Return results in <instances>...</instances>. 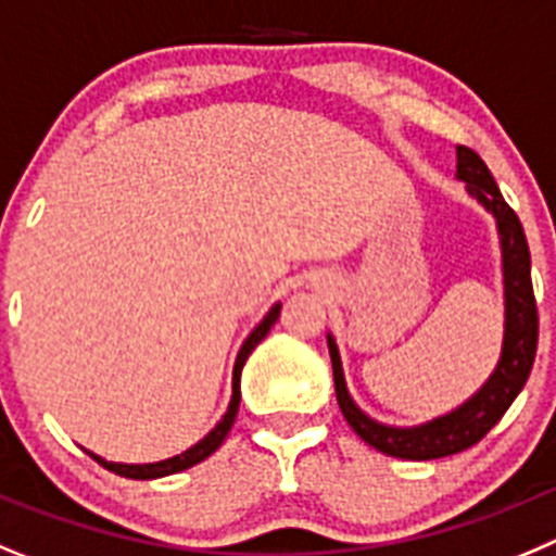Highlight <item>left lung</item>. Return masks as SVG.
Returning <instances> with one entry per match:
<instances>
[{"instance_id": "1", "label": "left lung", "mask_w": 556, "mask_h": 556, "mask_svg": "<svg viewBox=\"0 0 556 556\" xmlns=\"http://www.w3.org/2000/svg\"><path fill=\"white\" fill-rule=\"evenodd\" d=\"M457 179L465 182L468 197L477 199L490 216L496 218L498 243H502L504 274V338L502 354L482 388L465 399L457 409L438 415L418 427H390L377 421L354 404L343 377L338 343L327 334L329 357H332L334 396L349 427L377 452L399 459H438L465 452L496 427L515 396L527 384L538 352V304L532 293V257L515 210L504 202L496 179L488 172L484 160L473 149L457 147Z\"/></svg>"}]
</instances>
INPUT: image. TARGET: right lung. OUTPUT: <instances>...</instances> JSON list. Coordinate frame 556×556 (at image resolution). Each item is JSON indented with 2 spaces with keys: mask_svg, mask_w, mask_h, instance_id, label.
Returning <instances> with one entry per match:
<instances>
[{
  "mask_svg": "<svg viewBox=\"0 0 556 556\" xmlns=\"http://www.w3.org/2000/svg\"><path fill=\"white\" fill-rule=\"evenodd\" d=\"M279 307L282 304H274L271 309L266 313V318L257 324V327L249 332V338L243 340V346L241 352H238V357H235V368H232V399H229V407L227 413H224L222 421L216 424V427L210 429L207 434H204L199 443H193L188 452L177 454V457H168V459H160V463H143V465H135V463H108V459H102L99 454L88 452L91 454L93 459H97L99 465H104L108 471L118 473V477H127V479H160V477H168V473H179L185 471V468H191V465L202 463L204 457H210V454L216 452L218 446L224 443V438L229 434V429H232L235 424V415H238V404H241V371H243V365H247L249 354L254 352V346H257L260 340L266 338L268 332H271V327L277 324L279 318Z\"/></svg>",
  "mask_w": 556,
  "mask_h": 556,
  "instance_id": "1",
  "label": "right lung"
}]
</instances>
